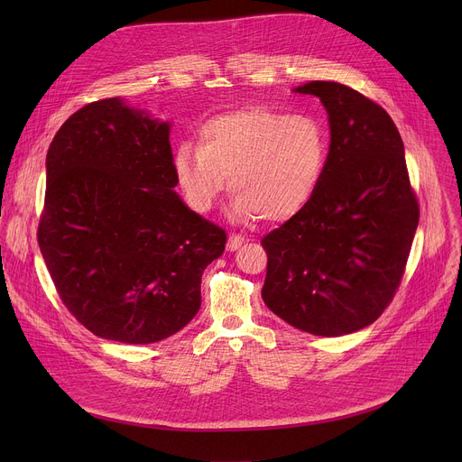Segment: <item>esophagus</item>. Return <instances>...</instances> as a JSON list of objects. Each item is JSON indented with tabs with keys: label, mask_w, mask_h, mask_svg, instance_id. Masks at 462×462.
Returning <instances> with one entry per match:
<instances>
[{
	"label": "esophagus",
	"mask_w": 462,
	"mask_h": 462,
	"mask_svg": "<svg viewBox=\"0 0 462 462\" xmlns=\"http://www.w3.org/2000/svg\"><path fill=\"white\" fill-rule=\"evenodd\" d=\"M243 245H245V237H243V236H237V234H230V236H228L226 248H228L230 252H234V250L241 248Z\"/></svg>",
	"instance_id": "esophagus-1"
}]
</instances>
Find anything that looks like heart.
<instances>
[{
	"mask_svg": "<svg viewBox=\"0 0 462 462\" xmlns=\"http://www.w3.org/2000/svg\"><path fill=\"white\" fill-rule=\"evenodd\" d=\"M327 153V131L316 116L250 107L207 120L197 148H179L173 170L191 210L208 212L230 177L236 221L280 223L312 199Z\"/></svg>",
	"mask_w": 462,
	"mask_h": 462,
	"instance_id": "obj_1",
	"label": "heart"
}]
</instances>
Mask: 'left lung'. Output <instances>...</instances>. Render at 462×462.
<instances>
[{
	"label": "left lung",
	"mask_w": 462,
	"mask_h": 462,
	"mask_svg": "<svg viewBox=\"0 0 462 462\" xmlns=\"http://www.w3.org/2000/svg\"><path fill=\"white\" fill-rule=\"evenodd\" d=\"M296 93L325 106L331 146L307 207L261 239V296L292 327L342 337L371 325L394 298L420 210L401 134L382 106L338 82L314 80Z\"/></svg>",
	"instance_id": "left-lung-1"
}]
</instances>
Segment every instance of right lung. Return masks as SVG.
I'll return each mask as SVG.
<instances>
[{"label":"right lung","mask_w":462,"mask_h":462,"mask_svg":"<svg viewBox=\"0 0 462 462\" xmlns=\"http://www.w3.org/2000/svg\"><path fill=\"white\" fill-rule=\"evenodd\" d=\"M45 166L38 245L63 305L113 342L180 331L226 234L173 191L170 124L120 98L91 102L61 124Z\"/></svg>","instance_id":"add662e5"}]
</instances>
